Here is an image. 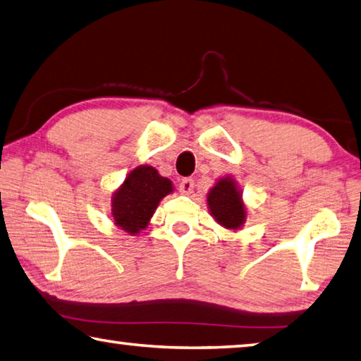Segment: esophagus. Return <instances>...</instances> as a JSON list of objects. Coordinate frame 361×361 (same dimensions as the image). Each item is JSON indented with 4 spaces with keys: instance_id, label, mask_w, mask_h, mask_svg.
Here are the masks:
<instances>
[{
    "instance_id": "obj_1",
    "label": "esophagus",
    "mask_w": 361,
    "mask_h": 361,
    "mask_svg": "<svg viewBox=\"0 0 361 361\" xmlns=\"http://www.w3.org/2000/svg\"><path fill=\"white\" fill-rule=\"evenodd\" d=\"M194 191V180L192 178H183L180 183V192L181 194H191Z\"/></svg>"
}]
</instances>
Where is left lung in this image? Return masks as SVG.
<instances>
[{
    "mask_svg": "<svg viewBox=\"0 0 361 361\" xmlns=\"http://www.w3.org/2000/svg\"><path fill=\"white\" fill-rule=\"evenodd\" d=\"M207 203L212 216L222 227L228 228V231H238L245 224V203L241 199V191L237 188V183L231 176L218 180V183L209 189Z\"/></svg>",
    "mask_w": 361,
    "mask_h": 361,
    "instance_id": "obj_1",
    "label": "left lung"
}]
</instances>
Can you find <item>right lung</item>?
I'll return each mask as SVG.
<instances>
[{
    "label": "right lung",
    "mask_w": 361,
    "mask_h": 361,
    "mask_svg": "<svg viewBox=\"0 0 361 361\" xmlns=\"http://www.w3.org/2000/svg\"><path fill=\"white\" fill-rule=\"evenodd\" d=\"M173 191L172 181L152 166L130 170L112 197V216L118 227L129 235L147 228L159 202Z\"/></svg>",
    "instance_id": "add662e5"
}]
</instances>
